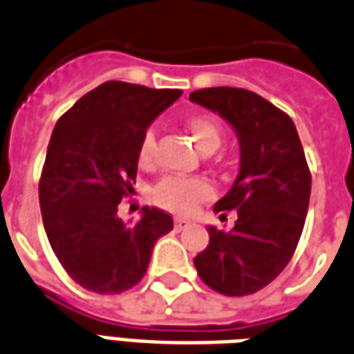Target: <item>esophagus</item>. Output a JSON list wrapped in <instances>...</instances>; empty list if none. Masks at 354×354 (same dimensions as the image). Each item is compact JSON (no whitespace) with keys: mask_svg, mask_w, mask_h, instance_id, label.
<instances>
[{"mask_svg":"<svg viewBox=\"0 0 354 354\" xmlns=\"http://www.w3.org/2000/svg\"><path fill=\"white\" fill-rule=\"evenodd\" d=\"M192 222L189 220H185V218H176L174 220V228L178 230V232H182V230H185L187 226H189Z\"/></svg>","mask_w":354,"mask_h":354,"instance_id":"obj_1","label":"esophagus"}]
</instances>
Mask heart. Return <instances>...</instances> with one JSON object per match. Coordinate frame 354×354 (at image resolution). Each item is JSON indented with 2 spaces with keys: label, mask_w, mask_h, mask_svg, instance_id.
<instances>
[{
  "label": "heart",
  "mask_w": 354,
  "mask_h": 354,
  "mask_svg": "<svg viewBox=\"0 0 354 354\" xmlns=\"http://www.w3.org/2000/svg\"><path fill=\"white\" fill-rule=\"evenodd\" d=\"M187 132L194 140L195 147L203 155H211L222 143V128L211 117H194L187 120ZM155 157V134L147 132L140 143L138 159L142 167H149ZM212 187L209 182L201 178H176L170 176L160 180L153 187L151 199L155 205H159L167 211L185 216L192 214L197 209V205L207 199H211Z\"/></svg>",
  "instance_id": "b5f03b06"
}]
</instances>
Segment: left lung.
Returning <instances> with one entry per match:
<instances>
[{"mask_svg": "<svg viewBox=\"0 0 354 354\" xmlns=\"http://www.w3.org/2000/svg\"><path fill=\"white\" fill-rule=\"evenodd\" d=\"M189 101L224 118L239 142L236 182L214 205V212L237 211L236 224L209 226V245L194 264L222 295H251L295 253L310 199L305 151L293 120L253 91L205 88L189 93Z\"/></svg>", "mask_w": 354, "mask_h": 354, "instance_id": "8db88e82", "label": "left lung"}]
</instances>
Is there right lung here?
Returning a JSON list of instances; mask_svg holds the SVG:
<instances>
[{
  "mask_svg": "<svg viewBox=\"0 0 354 354\" xmlns=\"http://www.w3.org/2000/svg\"><path fill=\"white\" fill-rule=\"evenodd\" d=\"M182 90L105 82L59 118L39 180V209L53 253L76 283L101 295L134 288L157 239L174 222L143 207L138 222L118 216L132 194L143 136Z\"/></svg>",
  "mask_w": 354,
  "mask_h": 354,
  "instance_id": "add662e5",
  "label": "right lung"
}]
</instances>
